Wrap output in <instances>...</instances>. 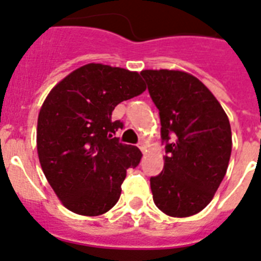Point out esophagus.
I'll list each match as a JSON object with an SVG mask.
<instances>
[{
  "label": "esophagus",
  "instance_id": "obj_1",
  "mask_svg": "<svg viewBox=\"0 0 261 261\" xmlns=\"http://www.w3.org/2000/svg\"><path fill=\"white\" fill-rule=\"evenodd\" d=\"M138 149H140L141 151H145V150H146V142H145V141H140V142H138Z\"/></svg>",
  "mask_w": 261,
  "mask_h": 261
}]
</instances>
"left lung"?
<instances>
[{
    "mask_svg": "<svg viewBox=\"0 0 261 261\" xmlns=\"http://www.w3.org/2000/svg\"><path fill=\"white\" fill-rule=\"evenodd\" d=\"M141 76L159 110L164 168L150 178L152 198L168 216L188 217L214 198L228 169L231 129L221 105L202 81L173 70Z\"/></svg>",
    "mask_w": 261,
    "mask_h": 261,
    "instance_id": "8db88e82",
    "label": "left lung"
}]
</instances>
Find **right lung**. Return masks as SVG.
<instances>
[{
    "label": "right lung",
    "instance_id": "obj_1",
    "mask_svg": "<svg viewBox=\"0 0 261 261\" xmlns=\"http://www.w3.org/2000/svg\"><path fill=\"white\" fill-rule=\"evenodd\" d=\"M145 90L138 72L101 63L80 67L50 90L38 114L37 152L66 208L98 216L116 204L126 169L137 167L142 154L115 137L124 124L111 115Z\"/></svg>",
    "mask_w": 261,
    "mask_h": 261
}]
</instances>
